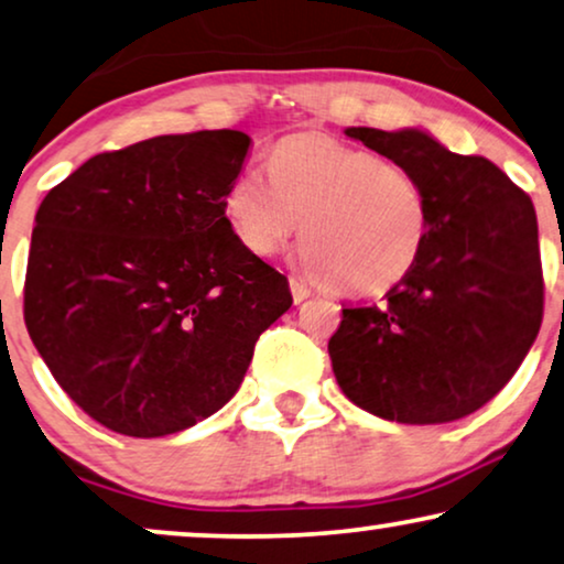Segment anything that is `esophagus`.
Listing matches in <instances>:
<instances>
[{
	"label": "esophagus",
	"mask_w": 564,
	"mask_h": 564,
	"mask_svg": "<svg viewBox=\"0 0 564 564\" xmlns=\"http://www.w3.org/2000/svg\"><path fill=\"white\" fill-rule=\"evenodd\" d=\"M290 290H292V300H295V303H303V300L311 295V290L305 288L300 280H295V276H290Z\"/></svg>",
	"instance_id": "34e87169"
}]
</instances>
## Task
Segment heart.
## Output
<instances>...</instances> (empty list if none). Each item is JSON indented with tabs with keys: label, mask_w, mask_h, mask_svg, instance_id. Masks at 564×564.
Listing matches in <instances>:
<instances>
[{
	"label": "heart",
	"mask_w": 564,
	"mask_h": 564,
	"mask_svg": "<svg viewBox=\"0 0 564 564\" xmlns=\"http://www.w3.org/2000/svg\"><path fill=\"white\" fill-rule=\"evenodd\" d=\"M223 215L253 256L280 251L303 217L300 267L357 295L404 280L430 236L427 192L404 165L321 131L282 139L269 171L240 167L225 188Z\"/></svg>",
	"instance_id": "obj_1"
}]
</instances>
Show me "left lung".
Instances as JSON below:
<instances>
[{"mask_svg": "<svg viewBox=\"0 0 564 564\" xmlns=\"http://www.w3.org/2000/svg\"><path fill=\"white\" fill-rule=\"evenodd\" d=\"M347 137L425 186L430 236L383 303L341 308L328 339L336 383L401 425L460 420L502 391L539 334L536 212L487 158L456 155L420 129L349 127Z\"/></svg>", "mask_w": 564, "mask_h": 564, "instance_id": "8db88e82", "label": "left lung"}]
</instances>
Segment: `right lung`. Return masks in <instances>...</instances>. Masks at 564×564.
Here are the masks:
<instances>
[{"instance_id":"add662e5","label":"right lung","mask_w":564,"mask_h":564,"mask_svg":"<svg viewBox=\"0 0 564 564\" xmlns=\"http://www.w3.org/2000/svg\"><path fill=\"white\" fill-rule=\"evenodd\" d=\"M251 137L215 129L100 152L35 212L25 326L95 422L163 437L240 389L256 339L292 305L288 276L223 215Z\"/></svg>"}]
</instances>
